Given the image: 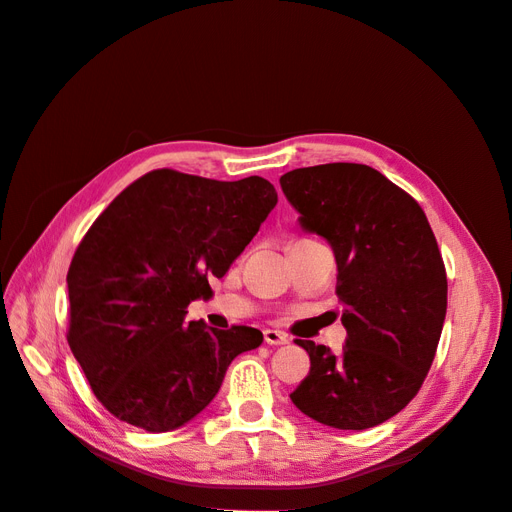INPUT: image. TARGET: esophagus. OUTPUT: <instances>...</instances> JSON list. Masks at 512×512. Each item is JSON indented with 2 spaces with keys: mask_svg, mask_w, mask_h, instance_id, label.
Listing matches in <instances>:
<instances>
[{
  "mask_svg": "<svg viewBox=\"0 0 512 512\" xmlns=\"http://www.w3.org/2000/svg\"><path fill=\"white\" fill-rule=\"evenodd\" d=\"M265 342H267L269 346H284V344L290 342V339H288V335H286L284 331L267 329V331H265Z\"/></svg>",
  "mask_w": 512,
  "mask_h": 512,
  "instance_id": "obj_1",
  "label": "esophagus"
}]
</instances>
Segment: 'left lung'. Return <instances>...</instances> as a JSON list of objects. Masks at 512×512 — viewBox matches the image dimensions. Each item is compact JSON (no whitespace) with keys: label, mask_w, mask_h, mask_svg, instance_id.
I'll use <instances>...</instances> for the list:
<instances>
[{"label":"left lung","mask_w":512,"mask_h":512,"mask_svg":"<svg viewBox=\"0 0 512 512\" xmlns=\"http://www.w3.org/2000/svg\"><path fill=\"white\" fill-rule=\"evenodd\" d=\"M307 232L327 239L337 262L346 346L314 342L309 374L292 404L335 429H369L404 410L436 356L446 316V271L416 200L376 168L333 162L280 177Z\"/></svg>","instance_id":"obj_1"}]
</instances>
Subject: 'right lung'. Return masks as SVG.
<instances>
[{"mask_svg":"<svg viewBox=\"0 0 512 512\" xmlns=\"http://www.w3.org/2000/svg\"><path fill=\"white\" fill-rule=\"evenodd\" d=\"M277 205L262 177L215 181L160 168L128 185L76 247L68 271V344L91 391L119 421L173 431L218 395L252 327L185 322L211 299Z\"/></svg>","mask_w":512,"mask_h":512,"instance_id":"add662e5","label":"right lung"}]
</instances>
